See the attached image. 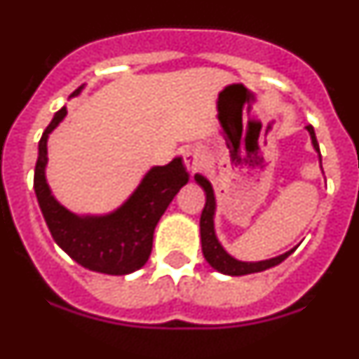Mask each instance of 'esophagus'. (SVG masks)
Instances as JSON below:
<instances>
[{
	"instance_id": "esophagus-1",
	"label": "esophagus",
	"mask_w": 359,
	"mask_h": 359,
	"mask_svg": "<svg viewBox=\"0 0 359 359\" xmlns=\"http://www.w3.org/2000/svg\"><path fill=\"white\" fill-rule=\"evenodd\" d=\"M206 164V155L198 146L188 147L184 151V165L188 168V171H197L201 170L203 165Z\"/></svg>"
}]
</instances>
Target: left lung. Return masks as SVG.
Segmentation results:
<instances>
[{"instance_id": "left-lung-1", "label": "left lung", "mask_w": 359, "mask_h": 359, "mask_svg": "<svg viewBox=\"0 0 359 359\" xmlns=\"http://www.w3.org/2000/svg\"><path fill=\"white\" fill-rule=\"evenodd\" d=\"M306 131L310 133L312 138V146H314L316 151L319 153V144L316 140V133L312 126H306ZM319 162H321V153H319ZM195 180L197 184L206 191V204H204L203 215H201V243H203V254L210 266L215 268L217 272L226 273V276H246V273H255L263 272L266 268H272L276 264L283 263L288 255L294 252V250H288L283 255H277V257L266 259V261H257V263H246V261H239V259L231 257L222 245L219 243L215 236V228H213V215H215V195H213V188L210 184V180L203 175H195Z\"/></svg>"}]
</instances>
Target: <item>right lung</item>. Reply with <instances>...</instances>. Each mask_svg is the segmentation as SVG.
<instances>
[{"label": "right lung", "instance_id": "1", "mask_svg": "<svg viewBox=\"0 0 359 359\" xmlns=\"http://www.w3.org/2000/svg\"><path fill=\"white\" fill-rule=\"evenodd\" d=\"M78 87L71 96L80 95ZM67 109L62 107L47 126L38 144L34 191L43 219L56 245L71 259L93 272L126 276L142 268L153 248V233L162 213L189 180L182 158L155 165L144 175L131 197L107 215H76L54 198L45 179L47 140Z\"/></svg>", "mask_w": 359, "mask_h": 359}]
</instances>
